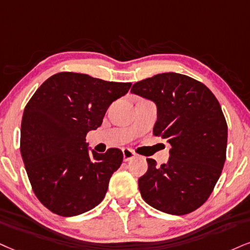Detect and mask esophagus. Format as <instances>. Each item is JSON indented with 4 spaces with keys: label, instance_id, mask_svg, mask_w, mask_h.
Here are the masks:
<instances>
[{
    "label": "esophagus",
    "instance_id": "obj_1",
    "mask_svg": "<svg viewBox=\"0 0 250 250\" xmlns=\"http://www.w3.org/2000/svg\"><path fill=\"white\" fill-rule=\"evenodd\" d=\"M123 156H124V161H130V160L134 159L137 156V154L130 148H124L123 149Z\"/></svg>",
    "mask_w": 250,
    "mask_h": 250
}]
</instances>
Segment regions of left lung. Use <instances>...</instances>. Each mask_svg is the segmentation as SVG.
I'll use <instances>...</instances> for the list:
<instances>
[{
	"label": "left lung",
	"instance_id": "1",
	"mask_svg": "<svg viewBox=\"0 0 250 250\" xmlns=\"http://www.w3.org/2000/svg\"><path fill=\"white\" fill-rule=\"evenodd\" d=\"M131 92L155 103L154 135L170 145L169 160L138 181L145 202L168 214L197 210L210 197L226 160L227 124L217 98L196 80L163 73L134 83Z\"/></svg>",
	"mask_w": 250,
	"mask_h": 250
}]
</instances>
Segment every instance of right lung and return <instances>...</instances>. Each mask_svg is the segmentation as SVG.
<instances>
[{"label":"right lung","mask_w":250,"mask_h":250,"mask_svg":"<svg viewBox=\"0 0 250 250\" xmlns=\"http://www.w3.org/2000/svg\"><path fill=\"white\" fill-rule=\"evenodd\" d=\"M130 88L131 83L63 72L46 80L26 104L21 158L33 192L53 213L74 217L103 200L123 152H95L85 135L100 127L110 104Z\"/></svg>","instance_id":"add662e5"}]
</instances>
